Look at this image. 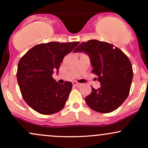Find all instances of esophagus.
<instances>
[{"instance_id": "esophagus-1", "label": "esophagus", "mask_w": 148, "mask_h": 148, "mask_svg": "<svg viewBox=\"0 0 148 148\" xmlns=\"http://www.w3.org/2000/svg\"><path fill=\"white\" fill-rule=\"evenodd\" d=\"M73 85L76 86V87H80V86H81V84H79V83H78L77 81H74V82H73Z\"/></svg>"}]
</instances>
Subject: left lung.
I'll return each instance as SVG.
<instances>
[{
	"label": "left lung",
	"mask_w": 148,
	"mask_h": 148,
	"mask_svg": "<svg viewBox=\"0 0 148 148\" xmlns=\"http://www.w3.org/2000/svg\"><path fill=\"white\" fill-rule=\"evenodd\" d=\"M88 54L92 66V74L98 76L101 87L85 98L88 106L101 113L115 111L130 94L133 79V69L130 59L111 44L97 40L82 42L74 52Z\"/></svg>",
	"instance_id": "1"
}]
</instances>
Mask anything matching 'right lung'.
Wrapping results in <instances>:
<instances>
[{"label":"right lung","mask_w":148,"mask_h":148,"mask_svg":"<svg viewBox=\"0 0 148 148\" xmlns=\"http://www.w3.org/2000/svg\"><path fill=\"white\" fill-rule=\"evenodd\" d=\"M79 42H51L37 45L27 51L18 63L16 78L23 99L35 111L51 115L64 106L72 88L70 81L61 85L53 79L67 54Z\"/></svg>","instance_id":"obj_1"}]
</instances>
